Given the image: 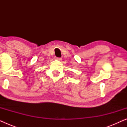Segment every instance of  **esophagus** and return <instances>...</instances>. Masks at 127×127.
<instances>
[{"mask_svg": "<svg viewBox=\"0 0 127 127\" xmlns=\"http://www.w3.org/2000/svg\"><path fill=\"white\" fill-rule=\"evenodd\" d=\"M55 59H56L57 60H58V61H61L62 60V59L61 58H57H57H55Z\"/></svg>", "mask_w": 127, "mask_h": 127, "instance_id": "1", "label": "esophagus"}]
</instances>
